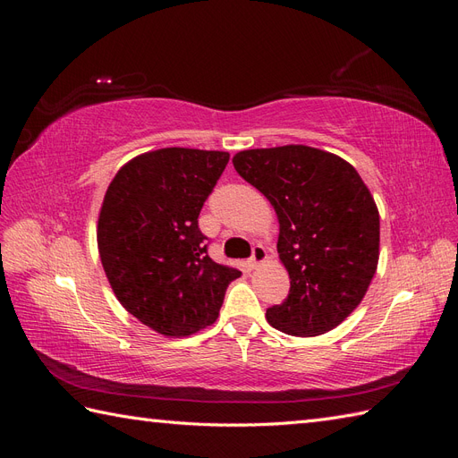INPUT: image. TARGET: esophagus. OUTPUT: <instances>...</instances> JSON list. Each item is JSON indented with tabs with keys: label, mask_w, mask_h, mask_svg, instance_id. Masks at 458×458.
<instances>
[{
	"label": "esophagus",
	"mask_w": 458,
	"mask_h": 458,
	"mask_svg": "<svg viewBox=\"0 0 458 458\" xmlns=\"http://www.w3.org/2000/svg\"><path fill=\"white\" fill-rule=\"evenodd\" d=\"M266 259H267V250H266V248H263L261 244H256L254 250H252V258L248 259V267L256 269V267H259L261 263L266 261Z\"/></svg>",
	"instance_id": "1"
}]
</instances>
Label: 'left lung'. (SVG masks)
<instances>
[{
  "instance_id": "8db88e82",
  "label": "left lung",
  "mask_w": 458,
  "mask_h": 458,
  "mask_svg": "<svg viewBox=\"0 0 458 458\" xmlns=\"http://www.w3.org/2000/svg\"><path fill=\"white\" fill-rule=\"evenodd\" d=\"M234 170L275 208L276 250L290 276L267 323L293 336L336 328L361 303L378 266L380 216L350 162L306 145L241 150Z\"/></svg>"
}]
</instances>
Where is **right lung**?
<instances>
[{"label":"right lung","mask_w":458,"mask_h":458,"mask_svg":"<svg viewBox=\"0 0 458 458\" xmlns=\"http://www.w3.org/2000/svg\"><path fill=\"white\" fill-rule=\"evenodd\" d=\"M229 152L168 147L126 162L110 182L97 246L118 301L158 335L179 338L216 323L241 271L216 263L199 229L204 200Z\"/></svg>","instance_id":"add662e5"}]
</instances>
